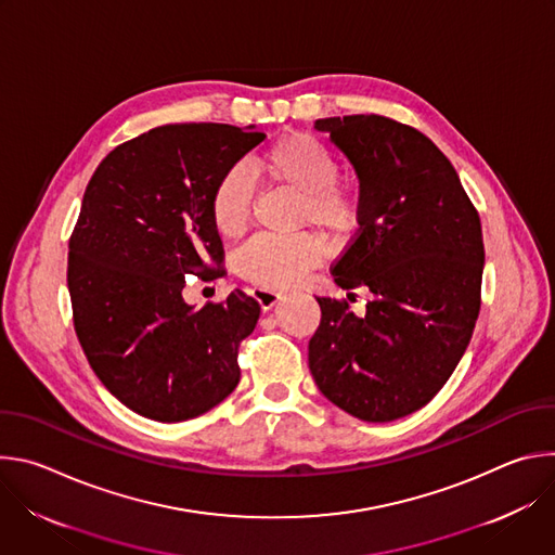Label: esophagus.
<instances>
[{
  "mask_svg": "<svg viewBox=\"0 0 555 555\" xmlns=\"http://www.w3.org/2000/svg\"><path fill=\"white\" fill-rule=\"evenodd\" d=\"M255 298L259 300V305L263 307V309H270V307H274L281 298H283V292H276V289H272V287H255Z\"/></svg>",
  "mask_w": 555,
  "mask_h": 555,
  "instance_id": "esophagus-1",
  "label": "esophagus"
}]
</instances>
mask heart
Returning a JSON list of instances; mask_svg holds the SVG:
<instances>
[{
  "label": "heart",
  "mask_w": 555,
  "mask_h": 555,
  "mask_svg": "<svg viewBox=\"0 0 555 555\" xmlns=\"http://www.w3.org/2000/svg\"><path fill=\"white\" fill-rule=\"evenodd\" d=\"M257 171L300 195V225L313 223L332 236H347L358 228L362 217L360 193L338 180V157L315 135L292 133L279 140L259 157ZM250 212L253 186L248 178L240 169H228L208 199L212 228L223 240H236L246 232ZM321 255L323 242L315 234H263L236 255V270L261 287H292Z\"/></svg>",
  "instance_id": "1"
}]
</instances>
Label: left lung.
Wrapping results in <instances>:
<instances>
[{"mask_svg": "<svg viewBox=\"0 0 555 555\" xmlns=\"http://www.w3.org/2000/svg\"><path fill=\"white\" fill-rule=\"evenodd\" d=\"M360 178L362 217L332 266L338 287H369L366 313L319 296L309 371L321 392L364 422L426 406L465 353L481 309L483 232L437 144L386 116L321 118Z\"/></svg>", "mask_w": 555, "mask_h": 555, "instance_id": "obj_1", "label": "left lung"}]
</instances>
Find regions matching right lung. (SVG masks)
Here are the masks:
<instances>
[{
	"label": "right lung",
	"instance_id": "add662e5",
	"mask_svg": "<svg viewBox=\"0 0 555 555\" xmlns=\"http://www.w3.org/2000/svg\"><path fill=\"white\" fill-rule=\"evenodd\" d=\"M263 138L219 122L155 127L109 151L86 189L67 255L74 332L103 386L142 417L193 420L240 384L259 302L234 289L195 311L182 289L189 274L219 276L208 199Z\"/></svg>",
	"mask_w": 555,
	"mask_h": 555
}]
</instances>
